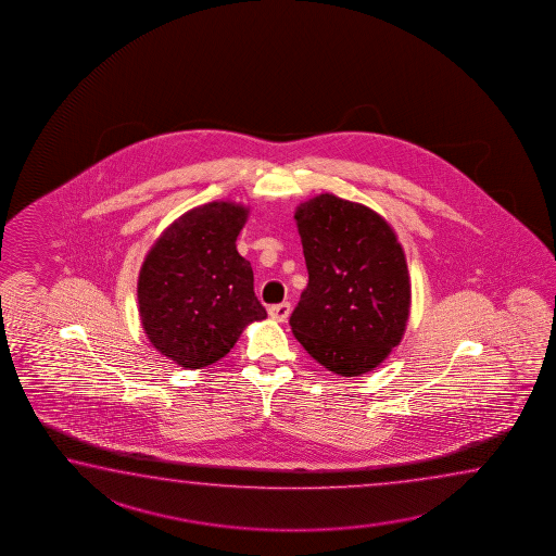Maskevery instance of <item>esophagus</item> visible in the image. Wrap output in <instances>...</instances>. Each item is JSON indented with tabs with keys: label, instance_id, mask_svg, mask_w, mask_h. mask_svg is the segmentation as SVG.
Segmentation results:
<instances>
[{
	"label": "esophagus",
	"instance_id": "1",
	"mask_svg": "<svg viewBox=\"0 0 556 556\" xmlns=\"http://www.w3.org/2000/svg\"><path fill=\"white\" fill-rule=\"evenodd\" d=\"M290 312H292V305L288 304V302H283V304L270 305L268 307V314L276 321H286L288 316H290Z\"/></svg>",
	"mask_w": 556,
	"mask_h": 556
}]
</instances>
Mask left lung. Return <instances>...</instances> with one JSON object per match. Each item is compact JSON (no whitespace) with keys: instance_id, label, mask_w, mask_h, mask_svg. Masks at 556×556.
<instances>
[{"instance_id":"obj_1","label":"left lung","mask_w":556,"mask_h":556,"mask_svg":"<svg viewBox=\"0 0 556 556\" xmlns=\"http://www.w3.org/2000/svg\"><path fill=\"white\" fill-rule=\"evenodd\" d=\"M309 274L290 317L302 348L341 377L379 367L401 343L410 316L403 244L387 218L321 193L294 213Z\"/></svg>"}]
</instances>
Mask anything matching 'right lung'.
Returning <instances> with one entry per match:
<instances>
[{"label": "right lung", "mask_w": 556, "mask_h": 556, "mask_svg": "<svg viewBox=\"0 0 556 556\" xmlns=\"http://www.w3.org/2000/svg\"><path fill=\"white\" fill-rule=\"evenodd\" d=\"M251 208L211 201L191 208L157 237L138 276L146 338L184 369L223 359L266 309L254 295L251 262L237 237Z\"/></svg>", "instance_id": "1"}]
</instances>
